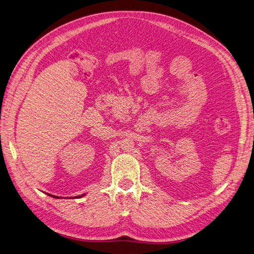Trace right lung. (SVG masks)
Wrapping results in <instances>:
<instances>
[{
    "instance_id": "obj_1",
    "label": "right lung",
    "mask_w": 254,
    "mask_h": 254,
    "mask_svg": "<svg viewBox=\"0 0 254 254\" xmlns=\"http://www.w3.org/2000/svg\"><path fill=\"white\" fill-rule=\"evenodd\" d=\"M48 195H50V196H52V197H54V198H60V197H57V196H53V195H51V194H48ZM84 194H82V195H80V196H75V197H72V198H80V197H82Z\"/></svg>"
}]
</instances>
